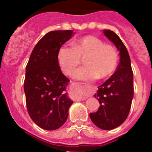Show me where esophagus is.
Returning a JSON list of instances; mask_svg holds the SVG:
<instances>
[{
  "label": "esophagus",
  "instance_id": "1",
  "mask_svg": "<svg viewBox=\"0 0 152 152\" xmlns=\"http://www.w3.org/2000/svg\"><path fill=\"white\" fill-rule=\"evenodd\" d=\"M76 85H77L78 86H80V87H83V88H85V87H87V88H90L89 86H86V85H84V84H83V83H76ZM85 99H86V98H82V99H80V100H85Z\"/></svg>",
  "mask_w": 152,
  "mask_h": 152
}]
</instances>
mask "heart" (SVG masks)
<instances>
[{
    "label": "heart",
    "mask_w": 152,
    "mask_h": 152,
    "mask_svg": "<svg viewBox=\"0 0 152 152\" xmlns=\"http://www.w3.org/2000/svg\"><path fill=\"white\" fill-rule=\"evenodd\" d=\"M86 66L76 69L73 77L81 81H92L97 78L111 76L118 65V54L110 45L100 39L87 35L73 42V47L63 45L57 50V61L65 75H70L85 57Z\"/></svg>",
    "instance_id": "b5f03b06"
}]
</instances>
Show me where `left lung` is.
<instances>
[{
    "label": "left lung",
    "mask_w": 152,
    "mask_h": 152,
    "mask_svg": "<svg viewBox=\"0 0 152 152\" xmlns=\"http://www.w3.org/2000/svg\"><path fill=\"white\" fill-rule=\"evenodd\" d=\"M103 32L119 50L120 64L115 73L98 87L94 97L101 105L89 117L98 128L110 130L121 125L128 117L133 98V73L129 53L121 39L111 30Z\"/></svg>",
    "instance_id": "left-lung-1"
}]
</instances>
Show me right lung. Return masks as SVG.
<instances>
[{
  "mask_svg": "<svg viewBox=\"0 0 152 152\" xmlns=\"http://www.w3.org/2000/svg\"><path fill=\"white\" fill-rule=\"evenodd\" d=\"M73 35L72 30L48 32L35 46L26 68L27 110L34 122L46 130L64 125L73 102L66 92L69 80L61 72L57 57L59 48Z\"/></svg>",
  "mask_w": 152,
  "mask_h": 152,
  "instance_id": "1",
  "label": "right lung"
}]
</instances>
